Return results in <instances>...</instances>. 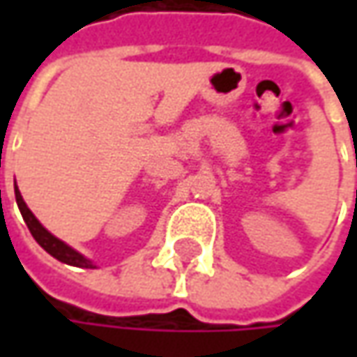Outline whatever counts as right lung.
Here are the masks:
<instances>
[{"mask_svg": "<svg viewBox=\"0 0 357 357\" xmlns=\"http://www.w3.org/2000/svg\"><path fill=\"white\" fill-rule=\"evenodd\" d=\"M15 200H17L20 213L21 216H23V220H25L27 228H29L31 236L37 240V244H39L45 252L51 254L53 258H57V260L63 262V264H69V266L97 268L93 262H91L89 258H87V256H83L81 252H77L75 248H71V246H69V244H65L63 240H59L57 236H53L47 228L43 227V225L35 218V214L27 208L25 200H23V197H21L17 185H15Z\"/></svg>", "mask_w": 357, "mask_h": 357, "instance_id": "1", "label": "right lung"}]
</instances>
